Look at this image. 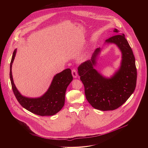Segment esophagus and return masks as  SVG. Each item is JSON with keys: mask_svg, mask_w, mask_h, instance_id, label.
Returning a JSON list of instances; mask_svg holds the SVG:
<instances>
[{"mask_svg": "<svg viewBox=\"0 0 148 148\" xmlns=\"http://www.w3.org/2000/svg\"><path fill=\"white\" fill-rule=\"evenodd\" d=\"M71 73H72V75H73V77H75V78H76V77H77V71H76L75 69H72V71H71Z\"/></svg>", "mask_w": 148, "mask_h": 148, "instance_id": "34e87169", "label": "esophagus"}]
</instances>
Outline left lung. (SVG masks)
<instances>
[{
	"label": "left lung",
	"instance_id": "8db88e82",
	"mask_svg": "<svg viewBox=\"0 0 148 148\" xmlns=\"http://www.w3.org/2000/svg\"><path fill=\"white\" fill-rule=\"evenodd\" d=\"M108 38L106 42L116 44L122 52V61L119 70L114 75L107 79L93 68L96 58L100 52L97 48L92 59L81 64L77 68L78 75L84 86L86 99L95 109L102 111L113 110L122 106L135 90L137 71L133 50L124 34H118Z\"/></svg>",
	"mask_w": 148,
	"mask_h": 148
}]
</instances>
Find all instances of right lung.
<instances>
[{
    "label": "right lung",
    "mask_w": 148,
    "mask_h": 148,
    "mask_svg": "<svg viewBox=\"0 0 148 148\" xmlns=\"http://www.w3.org/2000/svg\"><path fill=\"white\" fill-rule=\"evenodd\" d=\"M16 49L14 50L10 64V79L14 95L23 108L40 116H51L59 112L63 107L65 94L68 86L73 80L71 69H66L57 74L53 78L48 91L39 98H28L22 96L13 82L12 74V63Z\"/></svg>",
    "instance_id": "add662e5"
}]
</instances>
